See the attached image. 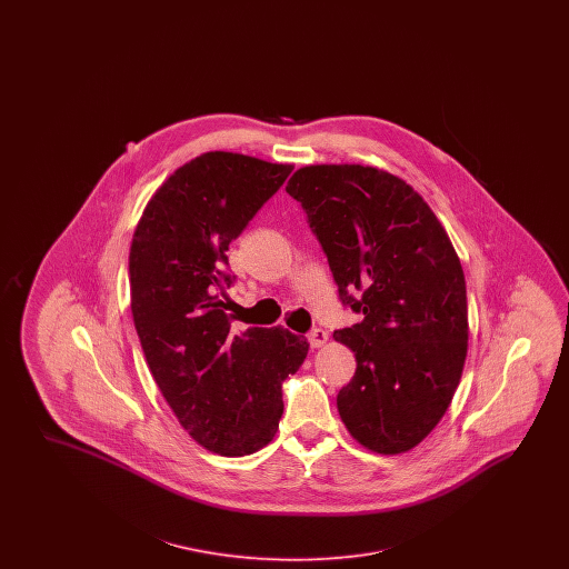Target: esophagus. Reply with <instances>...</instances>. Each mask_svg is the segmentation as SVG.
Returning a JSON list of instances; mask_svg holds the SVG:
<instances>
[{
  "mask_svg": "<svg viewBox=\"0 0 569 569\" xmlns=\"http://www.w3.org/2000/svg\"><path fill=\"white\" fill-rule=\"evenodd\" d=\"M307 339H309L311 348H322V346H326V341H328V332H326L325 328H313L307 335Z\"/></svg>",
  "mask_w": 569,
  "mask_h": 569,
  "instance_id": "obj_1",
  "label": "esophagus"
}]
</instances>
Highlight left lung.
Returning a JSON list of instances; mask_svg holds the SVG:
<instances>
[{"mask_svg": "<svg viewBox=\"0 0 569 569\" xmlns=\"http://www.w3.org/2000/svg\"><path fill=\"white\" fill-rule=\"evenodd\" d=\"M286 191L325 249L341 302L365 316L335 332L356 356L339 416L365 448L407 452L443 418L462 376L469 322L459 256L425 198L386 170L305 166Z\"/></svg>", "mask_w": 569, "mask_h": 569, "instance_id": "obj_1", "label": "left lung"}]
</instances>
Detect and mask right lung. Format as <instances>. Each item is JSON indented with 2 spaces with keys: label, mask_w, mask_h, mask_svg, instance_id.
Here are the masks:
<instances>
[{
  "label": "right lung",
  "mask_w": 569,
  "mask_h": 569,
  "mask_svg": "<svg viewBox=\"0 0 569 569\" xmlns=\"http://www.w3.org/2000/svg\"><path fill=\"white\" fill-rule=\"evenodd\" d=\"M292 163L209 151L177 168L144 207L130 247L136 332L166 403L207 450L264 448L283 413L281 383L309 343L288 328L230 330L228 244L283 186Z\"/></svg>",
  "instance_id": "add662e5"
}]
</instances>
